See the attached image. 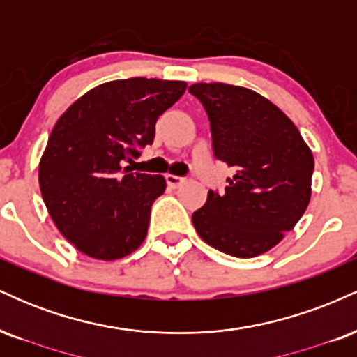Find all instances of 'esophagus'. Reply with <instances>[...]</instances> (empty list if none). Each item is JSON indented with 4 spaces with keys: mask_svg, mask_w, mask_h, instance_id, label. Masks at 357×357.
Wrapping results in <instances>:
<instances>
[{
    "mask_svg": "<svg viewBox=\"0 0 357 357\" xmlns=\"http://www.w3.org/2000/svg\"><path fill=\"white\" fill-rule=\"evenodd\" d=\"M166 181H167V184H169L171 188H179L184 181H186V178H183V176L166 174Z\"/></svg>",
    "mask_w": 357,
    "mask_h": 357,
    "instance_id": "esophagus-1",
    "label": "esophagus"
}]
</instances>
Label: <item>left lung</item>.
<instances>
[{
    "label": "left lung",
    "instance_id": "1",
    "mask_svg": "<svg viewBox=\"0 0 357 357\" xmlns=\"http://www.w3.org/2000/svg\"><path fill=\"white\" fill-rule=\"evenodd\" d=\"M188 90L210 119L215 158L235 171L225 192L208 191L192 225L227 255L268 252L309 206L314 155L294 122L260 93L218 82Z\"/></svg>",
    "mask_w": 357,
    "mask_h": 357
}]
</instances>
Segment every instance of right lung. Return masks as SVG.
<instances>
[{
  "label": "right lung",
  "mask_w": 357,
  "mask_h": 357,
  "mask_svg": "<svg viewBox=\"0 0 357 357\" xmlns=\"http://www.w3.org/2000/svg\"><path fill=\"white\" fill-rule=\"evenodd\" d=\"M186 82L134 77L89 90L61 114L40 161V190L53 223L77 250L117 260L141 247L162 176L126 161L153 144L155 121Z\"/></svg>",
  "instance_id": "obj_1"
}]
</instances>
